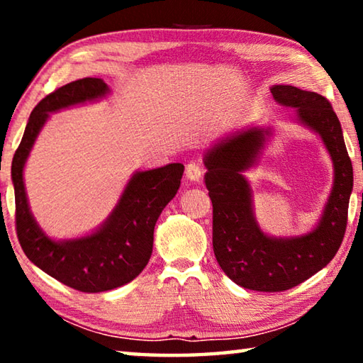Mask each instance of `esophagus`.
Listing matches in <instances>:
<instances>
[{"label": "esophagus", "mask_w": 363, "mask_h": 363, "mask_svg": "<svg viewBox=\"0 0 363 363\" xmlns=\"http://www.w3.org/2000/svg\"><path fill=\"white\" fill-rule=\"evenodd\" d=\"M186 176H187V179L199 182L201 179V176H203V168H201L199 163L190 162L186 167Z\"/></svg>", "instance_id": "34e87169"}]
</instances>
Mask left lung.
<instances>
[{
	"label": "left lung",
	"instance_id": "left-lung-1",
	"mask_svg": "<svg viewBox=\"0 0 363 363\" xmlns=\"http://www.w3.org/2000/svg\"><path fill=\"white\" fill-rule=\"evenodd\" d=\"M275 102L294 108V118L318 134L333 162V187L314 229L272 237L255 216L253 189L245 173L256 167L272 138L270 126H248L219 139L205 153L206 189L213 201V250L232 281L255 291H285L322 270L340 250L352 194V163L341 123L323 96L290 84L270 88Z\"/></svg>",
	"mask_w": 363,
	"mask_h": 363
}]
</instances>
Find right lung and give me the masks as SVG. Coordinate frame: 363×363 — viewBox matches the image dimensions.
I'll return each mask as SVG.
<instances>
[{"label":"right lung","mask_w":363,"mask_h":363,"mask_svg":"<svg viewBox=\"0 0 363 363\" xmlns=\"http://www.w3.org/2000/svg\"><path fill=\"white\" fill-rule=\"evenodd\" d=\"M110 94L101 78H83L46 96L30 113L11 176L16 195V227L23 253L43 272L84 293H101L130 284L143 272L153 248L157 219L177 194L184 164L136 171L108 218L88 235L54 240L30 211L23 167L49 115Z\"/></svg>","instance_id":"obj_1"}]
</instances>
